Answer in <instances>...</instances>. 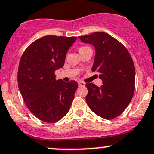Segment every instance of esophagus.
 Listing matches in <instances>:
<instances>
[{
  "label": "esophagus",
  "mask_w": 154,
  "mask_h": 154,
  "mask_svg": "<svg viewBox=\"0 0 154 154\" xmlns=\"http://www.w3.org/2000/svg\"><path fill=\"white\" fill-rule=\"evenodd\" d=\"M78 84H79V87L85 86V82H82V81H79V82H78Z\"/></svg>",
  "instance_id": "obj_1"
}]
</instances>
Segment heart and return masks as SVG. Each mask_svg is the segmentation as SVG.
Here are the masks:
<instances>
[{
    "label": "heart",
    "instance_id": "heart-1",
    "mask_svg": "<svg viewBox=\"0 0 154 154\" xmlns=\"http://www.w3.org/2000/svg\"><path fill=\"white\" fill-rule=\"evenodd\" d=\"M82 48H84V47H82Z\"/></svg>",
    "mask_w": 154,
    "mask_h": 154
}]
</instances>
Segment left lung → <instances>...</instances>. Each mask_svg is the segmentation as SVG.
I'll return each instance as SVG.
<instances>
[{"mask_svg":"<svg viewBox=\"0 0 154 154\" xmlns=\"http://www.w3.org/2000/svg\"><path fill=\"white\" fill-rule=\"evenodd\" d=\"M79 39L95 48L92 71L100 73L103 84L100 88L86 84L87 103L98 116L114 119L124 112L133 97L135 71L132 57L121 42L104 32L80 36Z\"/></svg>","mask_w":154,"mask_h":154,"instance_id":"obj_1","label":"left lung"}]
</instances>
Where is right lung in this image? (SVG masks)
Instances as JSON below:
<instances>
[{"mask_svg":"<svg viewBox=\"0 0 154 154\" xmlns=\"http://www.w3.org/2000/svg\"><path fill=\"white\" fill-rule=\"evenodd\" d=\"M76 36H42L32 42L21 57L18 85L29 110L38 119L55 123L69 111L78 88L76 81L56 80Z\"/></svg>","mask_w":154,"mask_h":154,"instance_id":"1","label":"right lung"}]
</instances>
